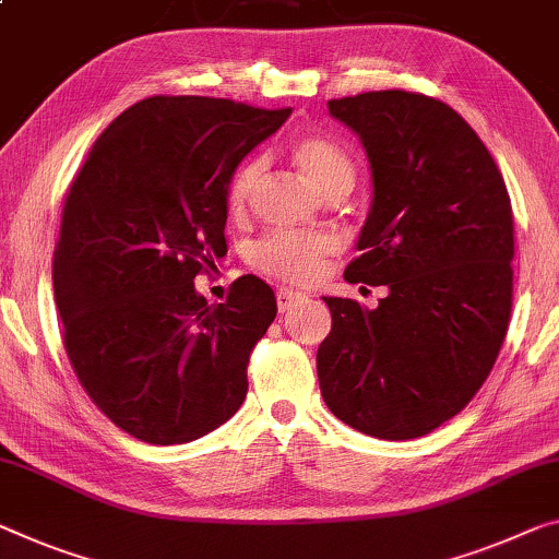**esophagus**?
Instances as JSON below:
<instances>
[{"instance_id": "esophagus-1", "label": "esophagus", "mask_w": 559, "mask_h": 559, "mask_svg": "<svg viewBox=\"0 0 559 559\" xmlns=\"http://www.w3.org/2000/svg\"><path fill=\"white\" fill-rule=\"evenodd\" d=\"M302 302H307V295H302V292H297V289H280L277 292L280 312H287V309L302 305Z\"/></svg>"}]
</instances>
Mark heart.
Segmentation results:
<instances>
[{
  "label": "heart",
  "mask_w": 559,
  "mask_h": 559,
  "mask_svg": "<svg viewBox=\"0 0 559 559\" xmlns=\"http://www.w3.org/2000/svg\"><path fill=\"white\" fill-rule=\"evenodd\" d=\"M289 154L305 171L317 190L330 194L334 190H349L355 182V165L347 152L328 134L299 132L289 140ZM262 165L257 159L245 162L235 169L227 185L229 212H245L260 182ZM334 239L322 231H274L257 242L252 264L260 272L277 280L305 282L320 272V264L334 252Z\"/></svg>",
  "instance_id": "heart-1"
}]
</instances>
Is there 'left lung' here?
Segmentation results:
<instances>
[{
	"label": "left lung",
	"instance_id": "left-lung-1",
	"mask_svg": "<svg viewBox=\"0 0 559 559\" xmlns=\"http://www.w3.org/2000/svg\"><path fill=\"white\" fill-rule=\"evenodd\" d=\"M357 132L372 207L345 280L390 295L377 309L324 297L332 330L317 377L334 417L380 440L448 423L483 388L512 312V204L483 140L417 92L328 102Z\"/></svg>",
	"mask_w": 559,
	"mask_h": 559
}]
</instances>
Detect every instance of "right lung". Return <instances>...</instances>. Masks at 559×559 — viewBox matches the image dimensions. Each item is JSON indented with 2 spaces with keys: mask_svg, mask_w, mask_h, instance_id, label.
Masks as SVG:
<instances>
[{
  "mask_svg": "<svg viewBox=\"0 0 559 559\" xmlns=\"http://www.w3.org/2000/svg\"><path fill=\"white\" fill-rule=\"evenodd\" d=\"M289 115L157 94L99 134L67 192L51 264L64 349L94 405L136 440H200L245 402L277 299L245 274L207 305L194 277L227 252L229 177Z\"/></svg>",
  "mask_w": 559,
  "mask_h": 559,
  "instance_id": "1",
  "label": "right lung"
}]
</instances>
